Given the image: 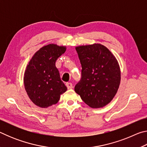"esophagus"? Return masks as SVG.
<instances>
[{
    "mask_svg": "<svg viewBox=\"0 0 147 147\" xmlns=\"http://www.w3.org/2000/svg\"><path fill=\"white\" fill-rule=\"evenodd\" d=\"M66 86L67 87L68 89H72L73 88V84L71 83V82H67L66 84Z\"/></svg>",
    "mask_w": 147,
    "mask_h": 147,
    "instance_id": "34e87169",
    "label": "esophagus"
}]
</instances>
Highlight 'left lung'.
Segmentation results:
<instances>
[{"label":"left lung","mask_w":147,"mask_h":147,"mask_svg":"<svg viewBox=\"0 0 147 147\" xmlns=\"http://www.w3.org/2000/svg\"><path fill=\"white\" fill-rule=\"evenodd\" d=\"M76 51L82 75L74 91L89 106L102 108L113 98L120 85L118 61L106 47L98 43L76 47Z\"/></svg>","instance_id":"1"}]
</instances>
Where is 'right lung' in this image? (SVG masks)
Listing matches in <instances>:
<instances>
[{"mask_svg": "<svg viewBox=\"0 0 147 147\" xmlns=\"http://www.w3.org/2000/svg\"><path fill=\"white\" fill-rule=\"evenodd\" d=\"M65 51V47L55 44L44 46L35 53L26 67L24 88L32 102L40 108L56 104L67 89L56 67V60Z\"/></svg>", "mask_w": 147, "mask_h": 147, "instance_id": "right-lung-1", "label": "right lung"}]
</instances>
